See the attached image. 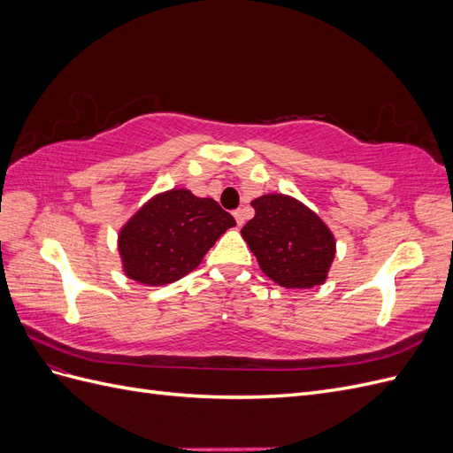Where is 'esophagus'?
I'll return each instance as SVG.
<instances>
[{
	"instance_id": "esophagus-1",
	"label": "esophagus",
	"mask_w": 453,
	"mask_h": 453,
	"mask_svg": "<svg viewBox=\"0 0 453 453\" xmlns=\"http://www.w3.org/2000/svg\"><path fill=\"white\" fill-rule=\"evenodd\" d=\"M234 219H236L238 226H242V225H243V210H236V211H234Z\"/></svg>"
}]
</instances>
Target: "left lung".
I'll use <instances>...</instances> for the list:
<instances>
[{
  "instance_id": "left-lung-1",
  "label": "left lung",
  "mask_w": 453,
  "mask_h": 453,
  "mask_svg": "<svg viewBox=\"0 0 453 453\" xmlns=\"http://www.w3.org/2000/svg\"><path fill=\"white\" fill-rule=\"evenodd\" d=\"M251 205L255 217L242 228V236L260 270L287 289L325 283L336 242L319 215L285 195L258 196Z\"/></svg>"
}]
</instances>
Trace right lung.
<instances>
[{
  "instance_id": "obj_1",
  "label": "right lung",
  "mask_w": 453,
  "mask_h": 453,
  "mask_svg": "<svg viewBox=\"0 0 453 453\" xmlns=\"http://www.w3.org/2000/svg\"><path fill=\"white\" fill-rule=\"evenodd\" d=\"M234 217L211 198L172 188L150 198L120 228L119 253L125 273L143 285L173 283L193 272Z\"/></svg>"
}]
</instances>
